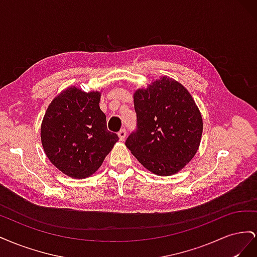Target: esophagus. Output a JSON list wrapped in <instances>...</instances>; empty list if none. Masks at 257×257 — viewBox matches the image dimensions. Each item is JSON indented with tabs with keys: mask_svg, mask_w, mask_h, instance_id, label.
Listing matches in <instances>:
<instances>
[{
	"mask_svg": "<svg viewBox=\"0 0 257 257\" xmlns=\"http://www.w3.org/2000/svg\"><path fill=\"white\" fill-rule=\"evenodd\" d=\"M118 136H119V139L121 142H123L124 139H125V137H126V131L125 130H121L119 133H118Z\"/></svg>",
	"mask_w": 257,
	"mask_h": 257,
	"instance_id": "obj_1",
	"label": "esophagus"
}]
</instances>
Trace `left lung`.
<instances>
[{"label":"left lung","mask_w":257,"mask_h":257,"mask_svg":"<svg viewBox=\"0 0 257 257\" xmlns=\"http://www.w3.org/2000/svg\"><path fill=\"white\" fill-rule=\"evenodd\" d=\"M137 130L125 142L132 154L158 176L180 172L195 157L203 134V116L191 93L163 76L134 93Z\"/></svg>","instance_id":"8db88e82"}]
</instances>
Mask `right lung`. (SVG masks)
<instances>
[{
    "instance_id": "obj_1",
    "label": "right lung",
    "mask_w": 257,
    "mask_h": 257,
    "mask_svg": "<svg viewBox=\"0 0 257 257\" xmlns=\"http://www.w3.org/2000/svg\"><path fill=\"white\" fill-rule=\"evenodd\" d=\"M100 92L68 87L49 104L41 125L44 151L61 173L85 179L102 166L119 141L107 130Z\"/></svg>"
}]
</instances>
